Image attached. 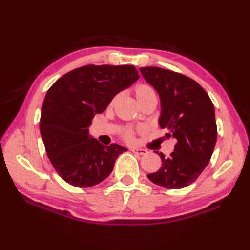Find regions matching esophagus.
<instances>
[{
	"instance_id": "obj_1",
	"label": "esophagus",
	"mask_w": 250,
	"mask_h": 250,
	"mask_svg": "<svg viewBox=\"0 0 250 250\" xmlns=\"http://www.w3.org/2000/svg\"><path fill=\"white\" fill-rule=\"evenodd\" d=\"M131 151L136 153V155H141V156L146 155V153H147V150L143 149V148H132Z\"/></svg>"
}]
</instances>
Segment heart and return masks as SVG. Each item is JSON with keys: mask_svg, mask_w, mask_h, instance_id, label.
<instances>
[{"mask_svg": "<svg viewBox=\"0 0 250 250\" xmlns=\"http://www.w3.org/2000/svg\"><path fill=\"white\" fill-rule=\"evenodd\" d=\"M134 94H135L137 102H139L141 105L148 102V101H150V100H157L156 91L153 90V88L151 86H149V84H147V83H140V84H137V86H135ZM117 99H118V95H115V97L110 100L109 107H113L116 103ZM125 140L132 141L133 140V132H132L131 130H128L125 133Z\"/></svg>", "mask_w": 250, "mask_h": 250, "instance_id": "heart-1", "label": "heart"}]
</instances>
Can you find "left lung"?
I'll return each instance as SVG.
<instances>
[{"label": "left lung", "instance_id": "obj_1", "mask_svg": "<svg viewBox=\"0 0 250 250\" xmlns=\"http://www.w3.org/2000/svg\"><path fill=\"white\" fill-rule=\"evenodd\" d=\"M140 71L160 97L159 125L167 131V137L176 141L168 158L159 153L162 166L147 177L163 188H185L200 176L213 155L217 141L214 104L198 83L183 74L157 66Z\"/></svg>", "mask_w": 250, "mask_h": 250}]
</instances>
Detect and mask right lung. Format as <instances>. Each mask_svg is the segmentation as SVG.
Wrapping results in <instances>:
<instances>
[{"label": "right lung", "instance_id": "obj_1", "mask_svg": "<svg viewBox=\"0 0 250 250\" xmlns=\"http://www.w3.org/2000/svg\"><path fill=\"white\" fill-rule=\"evenodd\" d=\"M140 78L133 65H86L66 73L46 93L40 130L49 160L59 176L79 188L92 187L108 176L126 148L109 146L89 134L95 114L117 93Z\"/></svg>", "mask_w": 250, "mask_h": 250}]
</instances>
